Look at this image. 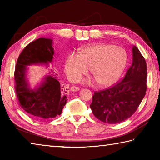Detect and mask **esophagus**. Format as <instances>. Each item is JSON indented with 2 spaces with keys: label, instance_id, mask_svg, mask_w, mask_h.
<instances>
[{
  "label": "esophagus",
  "instance_id": "34e87169",
  "mask_svg": "<svg viewBox=\"0 0 160 160\" xmlns=\"http://www.w3.org/2000/svg\"><path fill=\"white\" fill-rule=\"evenodd\" d=\"M70 90L72 91V92L79 91L80 88H78V87H76V86H72V87H71V88H70Z\"/></svg>",
  "mask_w": 160,
  "mask_h": 160
}]
</instances>
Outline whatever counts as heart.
Masks as SVG:
<instances>
[{
	"label": "heart",
	"instance_id": "heart-1",
	"mask_svg": "<svg viewBox=\"0 0 160 160\" xmlns=\"http://www.w3.org/2000/svg\"><path fill=\"white\" fill-rule=\"evenodd\" d=\"M127 53L114 45L97 44L82 48L79 55L70 53L65 62L68 79L76 81L90 70L97 85L106 86L117 80L127 64Z\"/></svg>",
	"mask_w": 160,
	"mask_h": 160
}]
</instances>
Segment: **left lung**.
Segmentation results:
<instances>
[{"label": "left lung", "mask_w": 160, "mask_h": 160, "mask_svg": "<svg viewBox=\"0 0 160 160\" xmlns=\"http://www.w3.org/2000/svg\"><path fill=\"white\" fill-rule=\"evenodd\" d=\"M132 62L121 82L95 92L90 108L102 122L118 123L131 117L144 98L147 89V65L136 47L132 46Z\"/></svg>", "instance_id": "left-lung-1"}]
</instances>
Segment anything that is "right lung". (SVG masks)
<instances>
[{
  "instance_id": "right-lung-1",
  "label": "right lung",
  "mask_w": 160,
  "mask_h": 160,
  "mask_svg": "<svg viewBox=\"0 0 160 160\" xmlns=\"http://www.w3.org/2000/svg\"><path fill=\"white\" fill-rule=\"evenodd\" d=\"M53 40L39 38L31 42L19 56L15 70V92L20 107L37 119L53 118L61 115L67 101L66 87L61 85L56 74L43 78L34 89L27 78L28 66H48L53 58Z\"/></svg>"
}]
</instances>
